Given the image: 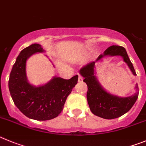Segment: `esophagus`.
I'll return each instance as SVG.
<instances>
[{"label":"esophagus","instance_id":"esophagus-1","mask_svg":"<svg viewBox=\"0 0 146 146\" xmlns=\"http://www.w3.org/2000/svg\"><path fill=\"white\" fill-rule=\"evenodd\" d=\"M82 80H83V79H82V76L79 75V78H78V82H82Z\"/></svg>","mask_w":146,"mask_h":146}]
</instances>
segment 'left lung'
Segmentation results:
<instances>
[{"instance_id": "8db88e82", "label": "left lung", "mask_w": 146, "mask_h": 146, "mask_svg": "<svg viewBox=\"0 0 146 146\" xmlns=\"http://www.w3.org/2000/svg\"><path fill=\"white\" fill-rule=\"evenodd\" d=\"M106 56H121L127 64L132 74L136 75V73L125 48L119 45H112L108 48L104 55H100L96 61L87 64L80 69V74L84 77L83 82H86L88 85L87 99L92 113L101 118L112 119L129 111L137 101L139 93L137 91L129 97L121 98L113 96L104 90L94 75V68L96 61ZM135 88L138 90L137 84Z\"/></svg>"}]
</instances>
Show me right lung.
Masks as SVG:
<instances>
[{
    "label": "right lung",
    "instance_id": "right-lung-1",
    "mask_svg": "<svg viewBox=\"0 0 146 146\" xmlns=\"http://www.w3.org/2000/svg\"><path fill=\"white\" fill-rule=\"evenodd\" d=\"M43 52L35 43L20 52L14 64L9 80L10 94L14 104L29 119L45 121L58 117L68 96L78 81V75L69 80L55 77L46 85L34 87L27 82L26 61L35 53Z\"/></svg>",
    "mask_w": 146,
    "mask_h": 146
}]
</instances>
